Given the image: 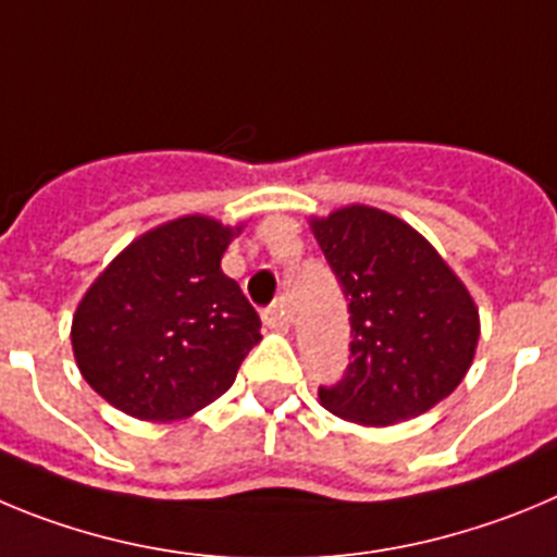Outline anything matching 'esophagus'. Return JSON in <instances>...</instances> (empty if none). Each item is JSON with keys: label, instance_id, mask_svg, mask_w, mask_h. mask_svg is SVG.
Returning <instances> with one entry per match:
<instances>
[{"label": "esophagus", "instance_id": "obj_1", "mask_svg": "<svg viewBox=\"0 0 557 557\" xmlns=\"http://www.w3.org/2000/svg\"><path fill=\"white\" fill-rule=\"evenodd\" d=\"M288 310H285L283 299L280 302H274L272 308L263 310V324H269L272 330H288Z\"/></svg>", "mask_w": 557, "mask_h": 557}]
</instances>
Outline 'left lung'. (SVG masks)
<instances>
[{
    "mask_svg": "<svg viewBox=\"0 0 557 557\" xmlns=\"http://www.w3.org/2000/svg\"><path fill=\"white\" fill-rule=\"evenodd\" d=\"M349 302V366L319 403L385 428L422 416L466 377L480 338L472 294L424 235L369 205L310 222Z\"/></svg>",
    "mask_w": 557,
    "mask_h": 557,
    "instance_id": "8db88e82",
    "label": "left lung"
}]
</instances>
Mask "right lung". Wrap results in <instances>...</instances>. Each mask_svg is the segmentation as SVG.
<instances>
[{
	"instance_id": "add662e5",
	"label": "right lung",
	"mask_w": 557,
	"mask_h": 557,
	"mask_svg": "<svg viewBox=\"0 0 557 557\" xmlns=\"http://www.w3.org/2000/svg\"><path fill=\"white\" fill-rule=\"evenodd\" d=\"M242 227L183 216L135 238L85 290L72 347L85 383L144 422L197 413L233 385L260 319L222 255Z\"/></svg>"
}]
</instances>
